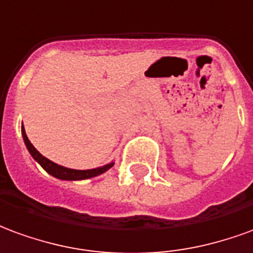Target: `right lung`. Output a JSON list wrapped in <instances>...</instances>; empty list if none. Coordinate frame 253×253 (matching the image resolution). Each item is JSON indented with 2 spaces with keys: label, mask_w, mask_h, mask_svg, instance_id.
Instances as JSON below:
<instances>
[{
  "label": "right lung",
  "mask_w": 253,
  "mask_h": 253,
  "mask_svg": "<svg viewBox=\"0 0 253 253\" xmlns=\"http://www.w3.org/2000/svg\"><path fill=\"white\" fill-rule=\"evenodd\" d=\"M21 135H23V140L26 144L27 150L31 154V157L38 164L41 165L49 174H51L58 180H65V181H78V180H87V178H92L96 175L103 174L105 171L113 168L114 162L105 165V166H99V168H95V169H87V170H76V169H69L65 166H61V165L55 164L53 161H50L46 157H43L41 152L38 151L35 147L32 146V143L28 140L27 137L26 129H24V125H21Z\"/></svg>",
  "instance_id": "obj_1"
}]
</instances>
